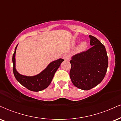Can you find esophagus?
Segmentation results:
<instances>
[{
  "mask_svg": "<svg viewBox=\"0 0 121 121\" xmlns=\"http://www.w3.org/2000/svg\"><path fill=\"white\" fill-rule=\"evenodd\" d=\"M62 58H63L65 60H68L69 59V56L68 55H64L62 56Z\"/></svg>",
  "mask_w": 121,
  "mask_h": 121,
  "instance_id": "esophagus-1",
  "label": "esophagus"
}]
</instances>
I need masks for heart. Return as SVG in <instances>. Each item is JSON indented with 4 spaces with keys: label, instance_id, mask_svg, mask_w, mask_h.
<instances>
[{
    "label": "heart",
    "instance_id": "1",
    "mask_svg": "<svg viewBox=\"0 0 121 121\" xmlns=\"http://www.w3.org/2000/svg\"><path fill=\"white\" fill-rule=\"evenodd\" d=\"M74 44H75V43ZM87 47V43L86 42V41H82V42L79 44L78 47H77V51L79 52H83V51H84L86 49Z\"/></svg>",
    "mask_w": 121,
    "mask_h": 121
}]
</instances>
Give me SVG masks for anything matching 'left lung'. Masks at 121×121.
I'll list each match as a JSON object with an SVG mask.
<instances>
[{"label":"left lung","instance_id":"left-lung-1","mask_svg":"<svg viewBox=\"0 0 121 121\" xmlns=\"http://www.w3.org/2000/svg\"><path fill=\"white\" fill-rule=\"evenodd\" d=\"M91 47L86 51L72 57L70 75L76 87L88 91L103 80L108 66V57L105 47L96 37L89 35Z\"/></svg>","mask_w":121,"mask_h":121}]
</instances>
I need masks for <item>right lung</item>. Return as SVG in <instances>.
<instances>
[{
    "instance_id": "obj_1",
    "label": "right lung",
    "mask_w": 121,
    "mask_h": 121,
    "mask_svg": "<svg viewBox=\"0 0 121 121\" xmlns=\"http://www.w3.org/2000/svg\"><path fill=\"white\" fill-rule=\"evenodd\" d=\"M17 45L18 44L15 48L14 53L13 54L12 56L13 72L15 78L23 86L26 87L30 91H39L46 89L51 84L55 73H56L64 60L59 59L51 62L46 68L36 76H26L22 75L18 73L15 68V54Z\"/></svg>"
}]
</instances>
